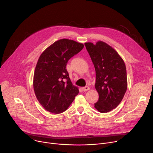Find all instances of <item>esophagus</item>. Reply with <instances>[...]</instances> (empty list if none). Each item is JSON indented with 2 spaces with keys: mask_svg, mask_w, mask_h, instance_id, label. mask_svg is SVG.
<instances>
[{
  "mask_svg": "<svg viewBox=\"0 0 153 153\" xmlns=\"http://www.w3.org/2000/svg\"><path fill=\"white\" fill-rule=\"evenodd\" d=\"M90 89V87H88V86H85L84 87L82 88V90L85 92V91H89Z\"/></svg>",
  "mask_w": 153,
  "mask_h": 153,
  "instance_id": "esophagus-1",
  "label": "esophagus"
}]
</instances>
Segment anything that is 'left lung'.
<instances>
[{
	"mask_svg": "<svg viewBox=\"0 0 153 153\" xmlns=\"http://www.w3.org/2000/svg\"><path fill=\"white\" fill-rule=\"evenodd\" d=\"M95 69V87L99 100L94 107L101 113L115 108L127 89L126 66L113 48L103 42L85 43Z\"/></svg>",
	"mask_w": 153,
	"mask_h": 153,
	"instance_id": "1",
	"label": "left lung"
}]
</instances>
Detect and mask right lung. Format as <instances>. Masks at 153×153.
<instances>
[{"label":"right lung","instance_id":"add662e5","mask_svg":"<svg viewBox=\"0 0 153 153\" xmlns=\"http://www.w3.org/2000/svg\"><path fill=\"white\" fill-rule=\"evenodd\" d=\"M84 46L82 43L64 38L55 42L40 55L34 72L33 89L46 110L62 113L79 94L78 87L71 81L66 65Z\"/></svg>","mask_w":153,"mask_h":153}]
</instances>
